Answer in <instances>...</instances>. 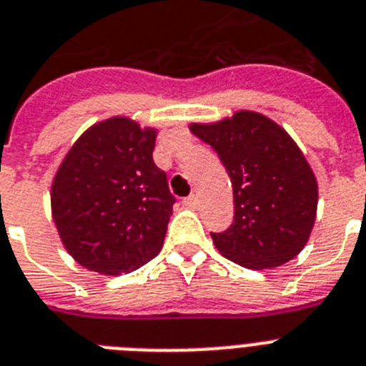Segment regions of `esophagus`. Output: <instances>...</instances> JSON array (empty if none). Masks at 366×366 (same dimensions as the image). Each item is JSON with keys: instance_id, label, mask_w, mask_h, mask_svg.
I'll return each instance as SVG.
<instances>
[{"instance_id": "obj_1", "label": "esophagus", "mask_w": 366, "mask_h": 366, "mask_svg": "<svg viewBox=\"0 0 366 366\" xmlns=\"http://www.w3.org/2000/svg\"><path fill=\"white\" fill-rule=\"evenodd\" d=\"M184 204H186V207H189V208H195L199 204V197H197V195H189V197L184 199Z\"/></svg>"}]
</instances>
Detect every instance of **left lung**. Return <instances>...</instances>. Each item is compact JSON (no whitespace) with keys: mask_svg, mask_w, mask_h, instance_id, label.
<instances>
[{"mask_svg":"<svg viewBox=\"0 0 366 366\" xmlns=\"http://www.w3.org/2000/svg\"><path fill=\"white\" fill-rule=\"evenodd\" d=\"M189 130L216 150L232 182L234 221L212 232L217 251L249 269L292 260L311 236L318 204L315 173L292 137L245 109Z\"/></svg>","mask_w":366,"mask_h":366,"instance_id":"8db88e82","label":"left lung"}]
</instances>
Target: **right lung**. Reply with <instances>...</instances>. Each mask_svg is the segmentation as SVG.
<instances>
[{
    "label": "right lung",
    "instance_id": "add662e5",
    "mask_svg": "<svg viewBox=\"0 0 366 366\" xmlns=\"http://www.w3.org/2000/svg\"><path fill=\"white\" fill-rule=\"evenodd\" d=\"M154 128L112 117L81 134L51 182L64 249L104 275L134 272L164 245L174 197L156 167Z\"/></svg>",
    "mask_w": 366,
    "mask_h": 366
}]
</instances>
